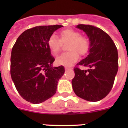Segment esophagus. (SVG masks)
<instances>
[{
    "label": "esophagus",
    "mask_w": 128,
    "mask_h": 128,
    "mask_svg": "<svg viewBox=\"0 0 128 128\" xmlns=\"http://www.w3.org/2000/svg\"><path fill=\"white\" fill-rule=\"evenodd\" d=\"M65 70H72V68L68 67V66H65Z\"/></svg>",
    "instance_id": "34e87169"
}]
</instances>
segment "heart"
I'll return each mask as SVG.
<instances>
[{
	"label": "heart",
	"instance_id": "1",
	"mask_svg": "<svg viewBox=\"0 0 128 128\" xmlns=\"http://www.w3.org/2000/svg\"><path fill=\"white\" fill-rule=\"evenodd\" d=\"M60 40L55 34H52L47 40V46L52 54L56 55L60 52L62 42H68L67 50L56 59L58 65L69 66L75 63L80 56H83L88 51L90 43L87 38L81 36L80 32L73 29H65L60 32Z\"/></svg>",
	"mask_w": 128,
	"mask_h": 128
}]
</instances>
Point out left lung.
I'll list each match as a JSON object with an SVG mask.
<instances>
[{
  "mask_svg": "<svg viewBox=\"0 0 128 128\" xmlns=\"http://www.w3.org/2000/svg\"><path fill=\"white\" fill-rule=\"evenodd\" d=\"M83 30L90 42L88 55L77 64L88 70L74 68L72 88L77 96L96 102L105 98L114 85L118 71V52L112 39L99 28L90 25L76 26Z\"/></svg>",
  "mask_w": 128,
  "mask_h": 128,
  "instance_id": "obj_1",
  "label": "left lung"
}]
</instances>
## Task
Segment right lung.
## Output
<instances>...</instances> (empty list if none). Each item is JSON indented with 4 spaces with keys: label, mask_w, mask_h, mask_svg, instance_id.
Listing matches in <instances>:
<instances>
[{
    "label": "right lung",
    "mask_w": 128,
    "mask_h": 128,
    "mask_svg": "<svg viewBox=\"0 0 128 128\" xmlns=\"http://www.w3.org/2000/svg\"><path fill=\"white\" fill-rule=\"evenodd\" d=\"M61 25L37 26L22 32L11 50V76L16 88L28 102L39 104L56 92L63 66H53L48 38Z\"/></svg>",
    "instance_id": "obj_1"
}]
</instances>
